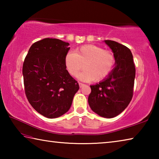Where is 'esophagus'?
I'll use <instances>...</instances> for the list:
<instances>
[{"label":"esophagus","mask_w":159,"mask_h":159,"mask_svg":"<svg viewBox=\"0 0 159 159\" xmlns=\"http://www.w3.org/2000/svg\"><path fill=\"white\" fill-rule=\"evenodd\" d=\"M79 87H80V88H82V87H83V86L85 85L83 84V83H79Z\"/></svg>","instance_id":"1"}]
</instances>
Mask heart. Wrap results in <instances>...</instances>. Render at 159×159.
Masks as SVG:
<instances>
[{
  "instance_id": "1",
  "label": "heart",
  "mask_w": 159,
  "mask_h": 159,
  "mask_svg": "<svg viewBox=\"0 0 159 159\" xmlns=\"http://www.w3.org/2000/svg\"><path fill=\"white\" fill-rule=\"evenodd\" d=\"M116 60L111 51L95 45H85L68 52L64 57L66 69L72 76H77L84 68L80 78L85 81H101L114 69Z\"/></svg>"
}]
</instances>
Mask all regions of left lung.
Segmentation results:
<instances>
[{
  "label": "left lung",
  "mask_w": 159,
  "mask_h": 159,
  "mask_svg": "<svg viewBox=\"0 0 159 159\" xmlns=\"http://www.w3.org/2000/svg\"><path fill=\"white\" fill-rule=\"evenodd\" d=\"M104 42L114 55V68L106 79L90 85L88 104L97 114L111 118L124 111L133 98L135 67L128 48L110 40Z\"/></svg>",
  "instance_id": "8db88e82"
}]
</instances>
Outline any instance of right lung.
Here are the masks:
<instances>
[{"label":"right lung","mask_w":159,"mask_h":159,"mask_svg":"<svg viewBox=\"0 0 159 159\" xmlns=\"http://www.w3.org/2000/svg\"><path fill=\"white\" fill-rule=\"evenodd\" d=\"M69 45L57 39L41 40L29 48L23 64L28 101L37 112L48 118L60 117L68 111L79 89L64 64Z\"/></svg>","instance_id":"right-lung-1"}]
</instances>
